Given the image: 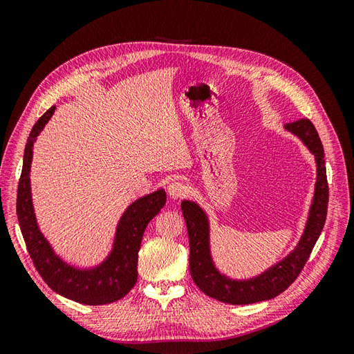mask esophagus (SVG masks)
Segmentation results:
<instances>
[{
    "instance_id": "esophagus-1",
    "label": "esophagus",
    "mask_w": 354,
    "mask_h": 354,
    "mask_svg": "<svg viewBox=\"0 0 354 354\" xmlns=\"http://www.w3.org/2000/svg\"><path fill=\"white\" fill-rule=\"evenodd\" d=\"M187 186L183 183V181L180 180H174L171 181V183L168 185V195L173 198V199H181L185 198L187 195Z\"/></svg>"
}]
</instances>
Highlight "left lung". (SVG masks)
Here are the masks:
<instances>
[{
    "instance_id": "left-lung-1",
    "label": "left lung",
    "mask_w": 354,
    "mask_h": 354,
    "mask_svg": "<svg viewBox=\"0 0 354 354\" xmlns=\"http://www.w3.org/2000/svg\"><path fill=\"white\" fill-rule=\"evenodd\" d=\"M289 133L295 134L315 155L317 164V178L315 196L310 207L308 218L301 239L295 250L283 260L272 266L261 274L246 281H234L221 274L214 266L209 250V223L205 211L196 202L183 201L181 211L187 226L190 259L189 267L192 279L203 294L227 304H252L266 301L283 292L297 276L301 273L313 246L324 229L328 211V180L324 160V146L315 125L308 120H299L285 125Z\"/></svg>"
}]
</instances>
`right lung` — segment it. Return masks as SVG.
<instances>
[{
	"instance_id": "add662e5",
	"label": "right lung",
	"mask_w": 354,
	"mask_h": 354,
	"mask_svg": "<svg viewBox=\"0 0 354 354\" xmlns=\"http://www.w3.org/2000/svg\"><path fill=\"white\" fill-rule=\"evenodd\" d=\"M56 106L42 115L28 137L24 155V168L17 187V218L28 252L35 269L53 291L87 306H100L118 301L131 291L137 282L138 250L146 226L164 208L167 195L159 189L151 195L134 201L118 223L113 248L102 264L91 269H77L63 261L41 233L32 205L30 162L32 149L42 128L50 121Z\"/></svg>"
}]
</instances>
